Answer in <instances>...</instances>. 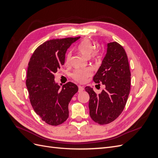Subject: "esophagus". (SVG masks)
Masks as SVG:
<instances>
[{
	"label": "esophagus",
	"instance_id": "34e87169",
	"mask_svg": "<svg viewBox=\"0 0 158 158\" xmlns=\"http://www.w3.org/2000/svg\"><path fill=\"white\" fill-rule=\"evenodd\" d=\"M84 89V88L83 86H81V85H79V86H78V92H82Z\"/></svg>",
	"mask_w": 158,
	"mask_h": 158
}]
</instances>
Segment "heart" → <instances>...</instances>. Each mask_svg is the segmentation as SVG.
I'll return each instance as SVG.
<instances>
[{"mask_svg": "<svg viewBox=\"0 0 158 158\" xmlns=\"http://www.w3.org/2000/svg\"><path fill=\"white\" fill-rule=\"evenodd\" d=\"M94 45L92 43L88 40H85L82 41L78 46V50L81 54L84 56L89 58L92 55V58L95 60H97L99 57V52L98 51H94ZM93 54H92V53ZM71 58L70 52L66 55L65 59V63L69 64L70 63ZM92 75V71L89 69H77L74 70L71 76L75 81L80 83H83L89 77Z\"/></svg>", "mask_w": 158, "mask_h": 158, "instance_id": "b5f03b06", "label": "heart"}]
</instances>
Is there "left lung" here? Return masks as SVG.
<instances>
[{"label": "left lung", "mask_w": 158, "mask_h": 158, "mask_svg": "<svg viewBox=\"0 0 158 158\" xmlns=\"http://www.w3.org/2000/svg\"><path fill=\"white\" fill-rule=\"evenodd\" d=\"M131 76L125 50L117 42L109 43L106 55L93 78L95 83H102L106 88L97 94L89 86L85 88L89 95V115L94 122L107 125L121 114L130 93Z\"/></svg>", "instance_id": "8db88e82"}]
</instances>
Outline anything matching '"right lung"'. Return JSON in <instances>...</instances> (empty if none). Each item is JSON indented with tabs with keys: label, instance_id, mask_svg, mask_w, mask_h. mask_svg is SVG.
Segmentation results:
<instances>
[{
	"label": "right lung",
	"instance_id": "1",
	"mask_svg": "<svg viewBox=\"0 0 158 158\" xmlns=\"http://www.w3.org/2000/svg\"><path fill=\"white\" fill-rule=\"evenodd\" d=\"M80 37L54 39L40 45L28 63L26 86L31 106L43 121L57 126L69 117V103L78 92L70 82L60 86L55 82V74L65 60L70 46Z\"/></svg>",
	"mask_w": 158,
	"mask_h": 158
}]
</instances>
